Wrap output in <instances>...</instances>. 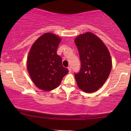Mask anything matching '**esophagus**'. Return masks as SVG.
<instances>
[{"instance_id":"1","label":"esophagus","mask_w":131,"mask_h":131,"mask_svg":"<svg viewBox=\"0 0 131 131\" xmlns=\"http://www.w3.org/2000/svg\"><path fill=\"white\" fill-rule=\"evenodd\" d=\"M68 70H69V73H71V67H68Z\"/></svg>"}]
</instances>
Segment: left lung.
I'll list each match as a JSON object with an SVG mask.
<instances>
[{
    "mask_svg": "<svg viewBox=\"0 0 131 131\" xmlns=\"http://www.w3.org/2000/svg\"><path fill=\"white\" fill-rule=\"evenodd\" d=\"M74 43L81 64L79 72L74 74L77 84L85 92H94L104 84L112 70L110 53L102 40L91 32L78 36Z\"/></svg>",
    "mask_w": 131,
    "mask_h": 131,
    "instance_id": "obj_1",
    "label": "left lung"
}]
</instances>
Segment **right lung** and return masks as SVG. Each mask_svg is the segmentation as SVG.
<instances>
[{"label":"right lung","instance_id":"1","mask_svg":"<svg viewBox=\"0 0 131 131\" xmlns=\"http://www.w3.org/2000/svg\"><path fill=\"white\" fill-rule=\"evenodd\" d=\"M61 38L45 33L33 43L27 58V68L31 80L40 89L50 91L57 88L68 70L63 67L57 50Z\"/></svg>","mask_w":131,"mask_h":131}]
</instances>
